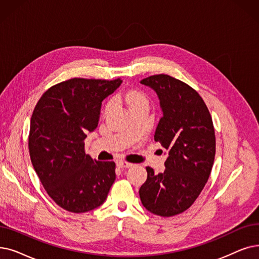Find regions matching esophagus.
<instances>
[{
  "mask_svg": "<svg viewBox=\"0 0 259 259\" xmlns=\"http://www.w3.org/2000/svg\"><path fill=\"white\" fill-rule=\"evenodd\" d=\"M117 165H118L119 168H129V167H131L133 164L128 163V162H126V161H119V162L117 163Z\"/></svg>",
  "mask_w": 259,
  "mask_h": 259,
  "instance_id": "34e87169",
  "label": "esophagus"
}]
</instances>
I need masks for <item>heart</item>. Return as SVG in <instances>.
<instances>
[{"label":"heart","instance_id":"b5f03b06","mask_svg":"<svg viewBox=\"0 0 259 259\" xmlns=\"http://www.w3.org/2000/svg\"><path fill=\"white\" fill-rule=\"evenodd\" d=\"M118 97H120V98L125 100L126 104L129 106V108H131L132 106L137 105V104H140V103H143V102H147L146 96L141 91H138V90H127V91H125L123 93L118 94ZM111 106H112L111 103H108L106 105L105 111L108 112L111 109Z\"/></svg>","mask_w":259,"mask_h":259}]
</instances>
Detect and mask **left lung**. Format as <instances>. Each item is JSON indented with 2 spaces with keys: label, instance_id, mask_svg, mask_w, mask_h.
I'll return each instance as SVG.
<instances>
[{
  "label": "left lung",
  "instance_id": "left-lung-1",
  "mask_svg": "<svg viewBox=\"0 0 259 259\" xmlns=\"http://www.w3.org/2000/svg\"><path fill=\"white\" fill-rule=\"evenodd\" d=\"M141 83L159 96L163 116L154 141L168 157L162 174L146 167L140 198L154 215L171 217L192 206L205 186L216 153L215 130L204 100L187 83L165 74L144 78Z\"/></svg>",
  "mask_w": 259,
  "mask_h": 259
}]
</instances>
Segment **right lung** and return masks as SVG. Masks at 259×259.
Returning a JSON list of instances; mask_svg holds the SVG:
<instances>
[{
	"label": "right lung",
	"instance_id": "add662e5",
	"mask_svg": "<svg viewBox=\"0 0 259 259\" xmlns=\"http://www.w3.org/2000/svg\"><path fill=\"white\" fill-rule=\"evenodd\" d=\"M120 83V78H72L47 90L33 109L28 136L31 164L48 195L67 211L100 206L115 181V163L85 154L84 140L98 126L102 102Z\"/></svg>",
	"mask_w": 259,
	"mask_h": 259
}]
</instances>
